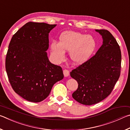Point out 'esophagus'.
I'll list each match as a JSON object with an SVG mask.
<instances>
[{"label":"esophagus","instance_id":"1","mask_svg":"<svg viewBox=\"0 0 130 130\" xmlns=\"http://www.w3.org/2000/svg\"><path fill=\"white\" fill-rule=\"evenodd\" d=\"M63 75H64L65 77H68L69 75V70H63Z\"/></svg>","mask_w":130,"mask_h":130}]
</instances>
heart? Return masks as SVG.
<instances>
[{"label":"heart","instance_id":"b5f03b06","mask_svg":"<svg viewBox=\"0 0 130 130\" xmlns=\"http://www.w3.org/2000/svg\"><path fill=\"white\" fill-rule=\"evenodd\" d=\"M96 43L91 36H85L74 31H67L60 37V42L50 44L51 54L53 60L60 62L64 60L65 52H69V57L74 64L85 62L93 53Z\"/></svg>","mask_w":130,"mask_h":130}]
</instances>
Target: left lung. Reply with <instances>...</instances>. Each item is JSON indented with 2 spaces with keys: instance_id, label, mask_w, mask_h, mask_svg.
I'll list each match as a JSON object with an SVG mask.
<instances>
[{
  "instance_id": "obj_1",
  "label": "left lung",
  "mask_w": 130,
  "mask_h": 130,
  "mask_svg": "<svg viewBox=\"0 0 130 130\" xmlns=\"http://www.w3.org/2000/svg\"><path fill=\"white\" fill-rule=\"evenodd\" d=\"M103 45L94 56L72 70L70 76L78 83L72 97L81 104L90 105L108 96L120 74L122 55L117 41L107 30H95Z\"/></svg>"
}]
</instances>
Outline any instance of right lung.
Returning a JSON list of instances; mask_svg holds the SVG:
<instances>
[{
    "label": "right lung",
    "instance_id": "right-lung-1",
    "mask_svg": "<svg viewBox=\"0 0 130 130\" xmlns=\"http://www.w3.org/2000/svg\"><path fill=\"white\" fill-rule=\"evenodd\" d=\"M57 25L30 22L12 36L6 58V69L12 89L28 102L38 103L49 96L62 80V68L50 62L46 50L49 33Z\"/></svg>",
    "mask_w": 130,
    "mask_h": 130
}]
</instances>
